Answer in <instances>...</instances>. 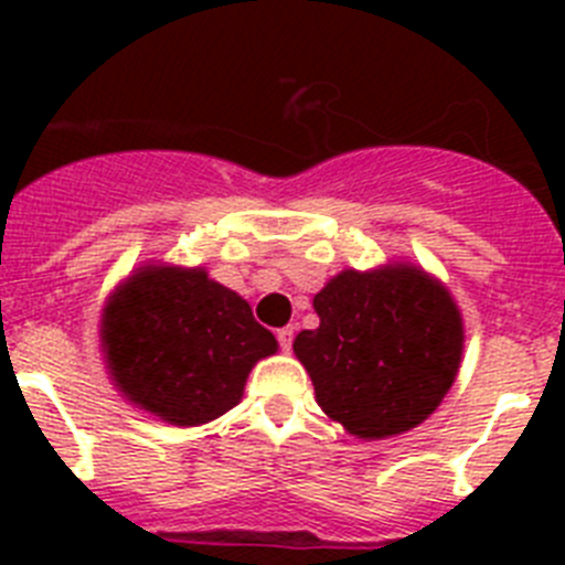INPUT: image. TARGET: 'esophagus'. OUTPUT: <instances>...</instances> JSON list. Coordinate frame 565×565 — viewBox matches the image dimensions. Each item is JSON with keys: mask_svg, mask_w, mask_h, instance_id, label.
<instances>
[{"mask_svg": "<svg viewBox=\"0 0 565 565\" xmlns=\"http://www.w3.org/2000/svg\"><path fill=\"white\" fill-rule=\"evenodd\" d=\"M277 342L282 351H291V344H294V328L286 326V328H279L277 331Z\"/></svg>", "mask_w": 565, "mask_h": 565, "instance_id": "obj_1", "label": "esophagus"}]
</instances>
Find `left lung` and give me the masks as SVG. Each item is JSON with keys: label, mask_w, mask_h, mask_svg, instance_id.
<instances>
[{"label": "left lung", "mask_w": 565, "mask_h": 565, "mask_svg": "<svg viewBox=\"0 0 565 565\" xmlns=\"http://www.w3.org/2000/svg\"><path fill=\"white\" fill-rule=\"evenodd\" d=\"M319 328L294 353L311 373L319 407L359 438H387L430 416L456 382L461 313L413 266L342 271L313 297Z\"/></svg>", "instance_id": "8db88e82"}]
</instances>
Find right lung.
Instances as JSON below:
<instances>
[{
  "label": "right lung",
  "instance_id": "add662e5",
  "mask_svg": "<svg viewBox=\"0 0 565 565\" xmlns=\"http://www.w3.org/2000/svg\"><path fill=\"white\" fill-rule=\"evenodd\" d=\"M102 339L121 393L178 427L232 411L254 362L277 351L246 299L201 268L149 266L129 277L107 306Z\"/></svg>",
  "mask_w": 565,
  "mask_h": 565
}]
</instances>
